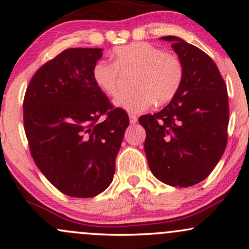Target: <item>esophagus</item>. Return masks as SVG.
<instances>
[{
  "label": "esophagus",
  "instance_id": "obj_1",
  "mask_svg": "<svg viewBox=\"0 0 249 249\" xmlns=\"http://www.w3.org/2000/svg\"><path fill=\"white\" fill-rule=\"evenodd\" d=\"M129 120H130V124H136L138 121V118L135 114H129Z\"/></svg>",
  "mask_w": 249,
  "mask_h": 249
}]
</instances>
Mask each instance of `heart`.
<instances>
[{
  "instance_id": "1",
  "label": "heart",
  "mask_w": 249,
  "mask_h": 249,
  "mask_svg": "<svg viewBox=\"0 0 249 249\" xmlns=\"http://www.w3.org/2000/svg\"><path fill=\"white\" fill-rule=\"evenodd\" d=\"M113 62L100 60L94 64L91 78L97 88L110 96L118 93L122 72H135L132 86L136 89L119 94L114 100L118 107L139 113L156 102H171L181 87L183 67L175 54L146 42H136L114 49Z\"/></svg>"
}]
</instances>
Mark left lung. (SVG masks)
<instances>
[{
    "label": "left lung",
    "mask_w": 249,
    "mask_h": 249,
    "mask_svg": "<svg viewBox=\"0 0 249 249\" xmlns=\"http://www.w3.org/2000/svg\"><path fill=\"white\" fill-rule=\"evenodd\" d=\"M171 42L183 67V80L168 107L139 118L145 128V153L162 182L190 187L210 176L228 142L229 101L216 64L198 47L176 36Z\"/></svg>",
    "instance_id": "1"
}]
</instances>
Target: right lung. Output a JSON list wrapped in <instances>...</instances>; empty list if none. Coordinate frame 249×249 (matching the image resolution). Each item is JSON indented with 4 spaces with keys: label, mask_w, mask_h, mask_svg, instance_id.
I'll use <instances>...</instances> for the list:
<instances>
[{
    "label": "right lung",
    "mask_w": 249,
    "mask_h": 249,
    "mask_svg": "<svg viewBox=\"0 0 249 249\" xmlns=\"http://www.w3.org/2000/svg\"><path fill=\"white\" fill-rule=\"evenodd\" d=\"M102 49H67L44 63L26 89L23 127L29 151L61 193L94 197L112 182L129 117L91 78Z\"/></svg>",
    "instance_id": "add662e5"
}]
</instances>
